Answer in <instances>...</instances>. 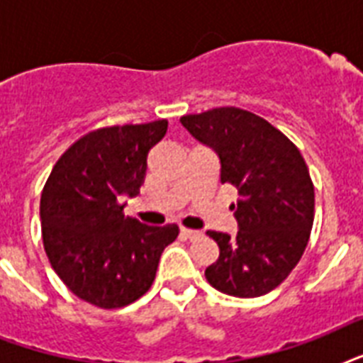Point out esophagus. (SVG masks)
Wrapping results in <instances>:
<instances>
[{
	"instance_id": "1",
	"label": "esophagus",
	"mask_w": 363,
	"mask_h": 363,
	"mask_svg": "<svg viewBox=\"0 0 363 363\" xmlns=\"http://www.w3.org/2000/svg\"><path fill=\"white\" fill-rule=\"evenodd\" d=\"M181 233H182V235H184V238H188V239L199 238V235H201V232H198V230H190V228H181Z\"/></svg>"
}]
</instances>
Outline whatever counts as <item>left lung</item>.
Listing matches in <instances>:
<instances>
[{"instance_id":"left-lung-1","label":"left lung","mask_w":363,"mask_h":363,"mask_svg":"<svg viewBox=\"0 0 363 363\" xmlns=\"http://www.w3.org/2000/svg\"><path fill=\"white\" fill-rule=\"evenodd\" d=\"M220 160V182L238 188V235L207 232L220 248L205 277L218 292L258 298L281 284L309 242L315 186L298 147L275 125L238 107L181 116Z\"/></svg>"}]
</instances>
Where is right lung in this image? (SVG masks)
Instances as JSON below:
<instances>
[{
	"mask_svg": "<svg viewBox=\"0 0 363 363\" xmlns=\"http://www.w3.org/2000/svg\"><path fill=\"white\" fill-rule=\"evenodd\" d=\"M167 121L99 128L65 150L41 194L43 245L77 298L101 309L133 303L152 286L177 224L147 226L124 216V196L145 182L148 150Z\"/></svg>",
	"mask_w": 363,
	"mask_h": 363,
	"instance_id": "1",
	"label": "right lung"
}]
</instances>
